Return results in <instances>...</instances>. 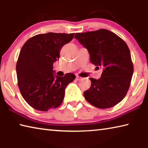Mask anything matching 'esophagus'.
Segmentation results:
<instances>
[{"label": "esophagus", "instance_id": "1", "mask_svg": "<svg viewBox=\"0 0 148 148\" xmlns=\"http://www.w3.org/2000/svg\"><path fill=\"white\" fill-rule=\"evenodd\" d=\"M82 79V77L79 76H76V81H79V80H81Z\"/></svg>", "mask_w": 148, "mask_h": 148}]
</instances>
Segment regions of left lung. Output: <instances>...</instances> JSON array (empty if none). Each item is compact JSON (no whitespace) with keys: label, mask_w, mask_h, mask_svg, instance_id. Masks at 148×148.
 Returning <instances> with one entry per match:
<instances>
[{"label":"left lung","mask_w":148,"mask_h":148,"mask_svg":"<svg viewBox=\"0 0 148 148\" xmlns=\"http://www.w3.org/2000/svg\"><path fill=\"white\" fill-rule=\"evenodd\" d=\"M74 38L88 50L91 63L103 69L99 79L90 78L91 86L84 92L85 99L99 108L116 106L127 95L134 71L126 42L104 29L76 33Z\"/></svg>","instance_id":"obj_1"}]
</instances>
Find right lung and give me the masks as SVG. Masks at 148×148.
<instances>
[{
  "label": "right lung",
  "instance_id": "right-lung-1",
  "mask_svg": "<svg viewBox=\"0 0 148 148\" xmlns=\"http://www.w3.org/2000/svg\"><path fill=\"white\" fill-rule=\"evenodd\" d=\"M74 34H39L22 47L16 64L17 84L22 97L33 108L47 112L59 106L63 101L65 88L76 76L72 73L63 77L54 75L53 64Z\"/></svg>",
  "mask_w": 148,
  "mask_h": 148
}]
</instances>
